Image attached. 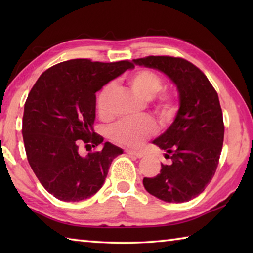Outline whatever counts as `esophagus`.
<instances>
[{"mask_svg": "<svg viewBox=\"0 0 253 253\" xmlns=\"http://www.w3.org/2000/svg\"><path fill=\"white\" fill-rule=\"evenodd\" d=\"M126 153L128 154V155L134 156V157H137V158H142L144 156V154L142 152L132 151V149H126Z\"/></svg>", "mask_w": 253, "mask_h": 253, "instance_id": "1", "label": "esophagus"}]
</instances>
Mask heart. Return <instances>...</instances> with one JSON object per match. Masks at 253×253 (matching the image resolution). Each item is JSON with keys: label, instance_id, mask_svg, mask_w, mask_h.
<instances>
[{"label": "heart", "instance_id": "1", "mask_svg": "<svg viewBox=\"0 0 253 253\" xmlns=\"http://www.w3.org/2000/svg\"><path fill=\"white\" fill-rule=\"evenodd\" d=\"M129 84L137 95L144 99H152L163 89V80L155 72L139 70L132 74ZM114 90V84L110 83L101 89L97 97V109L101 116L109 115V100ZM158 113L164 121H169L176 113V105L169 95H163L158 100ZM157 130L155 122L151 118H139L136 121H121L110 128V137L114 142L125 146H139L145 139Z\"/></svg>", "mask_w": 253, "mask_h": 253}]
</instances>
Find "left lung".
Segmentation results:
<instances>
[{"label":"left lung","mask_w":253,"mask_h":253,"mask_svg":"<svg viewBox=\"0 0 253 253\" xmlns=\"http://www.w3.org/2000/svg\"><path fill=\"white\" fill-rule=\"evenodd\" d=\"M132 61L168 76L179 101L172 125L153 140L170 163L161 164L155 177H144V187L165 202H187L202 193L219 164L224 137L219 97L207 76L185 59L151 55Z\"/></svg>","instance_id":"left-lung-1"}]
</instances>
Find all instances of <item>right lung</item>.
<instances>
[{"label": "right lung", "mask_w": 253, "mask_h": 253, "mask_svg": "<svg viewBox=\"0 0 253 253\" xmlns=\"http://www.w3.org/2000/svg\"><path fill=\"white\" fill-rule=\"evenodd\" d=\"M134 65L72 59L40 76L24 105L22 135L25 153L36 176L46 191L65 202H79L104 185L111 162L121 147L93 130L96 92ZM80 139L103 149L87 157L78 153Z\"/></svg>", "instance_id": "obj_1"}]
</instances>
